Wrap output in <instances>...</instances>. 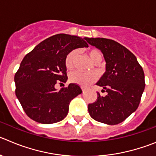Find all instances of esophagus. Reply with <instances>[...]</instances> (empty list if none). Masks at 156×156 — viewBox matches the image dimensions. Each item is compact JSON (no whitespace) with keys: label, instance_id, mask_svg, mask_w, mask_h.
Returning a JSON list of instances; mask_svg holds the SVG:
<instances>
[{"label":"esophagus","instance_id":"34e87169","mask_svg":"<svg viewBox=\"0 0 156 156\" xmlns=\"http://www.w3.org/2000/svg\"><path fill=\"white\" fill-rule=\"evenodd\" d=\"M82 90H83V92H84V91H85V89H84L83 87H82Z\"/></svg>","mask_w":156,"mask_h":156}]
</instances>
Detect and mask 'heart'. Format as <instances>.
<instances>
[{
  "mask_svg": "<svg viewBox=\"0 0 156 156\" xmlns=\"http://www.w3.org/2000/svg\"><path fill=\"white\" fill-rule=\"evenodd\" d=\"M88 55L94 63L101 62L102 60V54L98 49H90L87 52ZM77 56L76 50H72L69 52L65 58V66L68 69H72L75 64V60ZM69 80L72 83L80 84L83 87H87L97 80V76L94 73H86L75 71L71 73Z\"/></svg>",
  "mask_w": 156,
  "mask_h": 156,
  "instance_id": "b5f03b06",
  "label": "heart"
}]
</instances>
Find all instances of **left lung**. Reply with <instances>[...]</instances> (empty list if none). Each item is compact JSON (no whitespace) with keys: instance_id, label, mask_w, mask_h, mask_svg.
I'll return each instance as SVG.
<instances>
[{"instance_id":"8db88e82","label":"left lung","mask_w":156,"mask_h":156,"mask_svg":"<svg viewBox=\"0 0 156 156\" xmlns=\"http://www.w3.org/2000/svg\"><path fill=\"white\" fill-rule=\"evenodd\" d=\"M90 45L102 52L106 72L97 85L108 93L88 105L93 119L107 125H118L136 111L145 90V74L136 57L114 40L85 38Z\"/></svg>"}]
</instances>
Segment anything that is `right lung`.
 Listing matches in <instances>:
<instances>
[{"mask_svg": "<svg viewBox=\"0 0 156 156\" xmlns=\"http://www.w3.org/2000/svg\"><path fill=\"white\" fill-rule=\"evenodd\" d=\"M84 39L66 34L52 35L24 57L15 76V94L31 119L53 124L66 117L69 103L82 90L70 83L57 91L55 85L66 82V56L75 48L88 47Z\"/></svg>", "mask_w": 156, "mask_h": 156, "instance_id": "add662e5", "label": "right lung"}]
</instances>
